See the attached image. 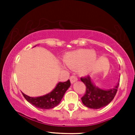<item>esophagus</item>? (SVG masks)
<instances>
[{
  "label": "esophagus",
  "mask_w": 135,
  "mask_h": 135,
  "mask_svg": "<svg viewBox=\"0 0 135 135\" xmlns=\"http://www.w3.org/2000/svg\"><path fill=\"white\" fill-rule=\"evenodd\" d=\"M77 80H78V78H77L76 76H71V77H70V82H71V83H74V82H75Z\"/></svg>",
  "instance_id": "obj_1"
}]
</instances>
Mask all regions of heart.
<instances>
[{"instance_id":"heart-1","label":"heart","mask_w":135,"mask_h":135,"mask_svg":"<svg viewBox=\"0 0 135 135\" xmlns=\"http://www.w3.org/2000/svg\"><path fill=\"white\" fill-rule=\"evenodd\" d=\"M64 61L70 68H78L80 74L85 75L90 73L94 68L97 55L95 51L89 49H78L67 53Z\"/></svg>"}]
</instances>
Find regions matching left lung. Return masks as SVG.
<instances>
[{"instance_id": "obj_1", "label": "left lung", "mask_w": 135, "mask_h": 135, "mask_svg": "<svg viewBox=\"0 0 135 135\" xmlns=\"http://www.w3.org/2000/svg\"><path fill=\"white\" fill-rule=\"evenodd\" d=\"M80 80L86 85V93L81 98L82 103L91 109H100L108 105L114 99L119 86L118 82L113 89L103 90L96 86L89 76L81 78Z\"/></svg>"}]
</instances>
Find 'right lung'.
Here are the masks:
<instances>
[{"mask_svg":"<svg viewBox=\"0 0 135 135\" xmlns=\"http://www.w3.org/2000/svg\"><path fill=\"white\" fill-rule=\"evenodd\" d=\"M70 81L59 82L51 93L38 97H31L23 93L24 98L35 107L42 109H49L55 108L60 103L64 94L70 86Z\"/></svg>","mask_w":135,"mask_h":135,"instance_id":"right-lung-1","label":"right lung"}]
</instances>
